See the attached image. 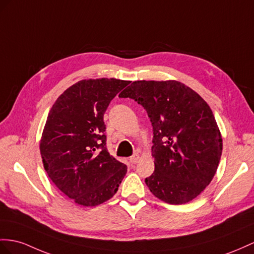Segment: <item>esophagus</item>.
Listing matches in <instances>:
<instances>
[{
  "instance_id": "esophagus-1",
  "label": "esophagus",
  "mask_w": 254,
  "mask_h": 254,
  "mask_svg": "<svg viewBox=\"0 0 254 254\" xmlns=\"http://www.w3.org/2000/svg\"><path fill=\"white\" fill-rule=\"evenodd\" d=\"M138 160H139V154H137V153H135L134 155H132L131 158H129V162H131L132 164L137 163Z\"/></svg>"
}]
</instances>
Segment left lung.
<instances>
[{
	"label": "left lung",
	"instance_id": "1",
	"mask_svg": "<svg viewBox=\"0 0 254 254\" xmlns=\"http://www.w3.org/2000/svg\"><path fill=\"white\" fill-rule=\"evenodd\" d=\"M119 97L140 104L151 121L154 172L145 179L149 190L172 205L198 196L222 154V137L209 105L176 80L133 81Z\"/></svg>",
	"mask_w": 254,
	"mask_h": 254
}]
</instances>
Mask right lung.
<instances>
[{"mask_svg": "<svg viewBox=\"0 0 254 254\" xmlns=\"http://www.w3.org/2000/svg\"><path fill=\"white\" fill-rule=\"evenodd\" d=\"M129 81L84 79L58 97L47 117L40 144L45 171L76 204L97 206L112 198L127 165L106 148L104 114Z\"/></svg>", "mask_w": 254, "mask_h": 254, "instance_id": "obj_1", "label": "right lung"}]
</instances>
